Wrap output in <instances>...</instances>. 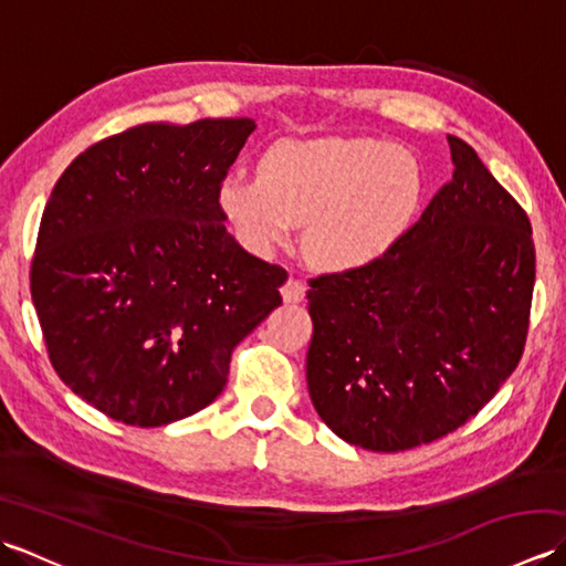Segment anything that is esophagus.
<instances>
[{
	"label": "esophagus",
	"mask_w": 566,
	"mask_h": 566,
	"mask_svg": "<svg viewBox=\"0 0 566 566\" xmlns=\"http://www.w3.org/2000/svg\"><path fill=\"white\" fill-rule=\"evenodd\" d=\"M282 296L286 304L302 302V298L306 296V284L302 280H296V276H290V280H286L282 286Z\"/></svg>",
	"instance_id": "34e87169"
}]
</instances>
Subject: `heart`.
Wrapping results in <instances>:
<instances>
[{"instance_id":"1","label":"heart","mask_w":566,"mask_h":566,"mask_svg":"<svg viewBox=\"0 0 566 566\" xmlns=\"http://www.w3.org/2000/svg\"><path fill=\"white\" fill-rule=\"evenodd\" d=\"M420 191L411 150L375 138H321L276 143L258 177L226 179L219 203L250 250L268 252L304 223L308 260L347 270L379 258L403 233Z\"/></svg>"}]
</instances>
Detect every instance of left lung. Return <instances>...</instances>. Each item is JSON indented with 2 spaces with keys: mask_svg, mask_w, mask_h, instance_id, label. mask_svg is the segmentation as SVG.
I'll use <instances>...</instances> for the list:
<instances>
[{
  "mask_svg": "<svg viewBox=\"0 0 566 566\" xmlns=\"http://www.w3.org/2000/svg\"><path fill=\"white\" fill-rule=\"evenodd\" d=\"M367 264L308 280V394L335 436L399 452L464 426L518 367L535 284L527 213L472 146Z\"/></svg>",
  "mask_w": 566,
  "mask_h": 566,
  "instance_id": "left-lung-1",
  "label": "left lung"
}]
</instances>
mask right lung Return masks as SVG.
Instances as JSON below:
<instances>
[{"label": "right lung", "instance_id": "right-lung-1", "mask_svg": "<svg viewBox=\"0 0 566 566\" xmlns=\"http://www.w3.org/2000/svg\"><path fill=\"white\" fill-rule=\"evenodd\" d=\"M252 118L140 124L70 163L45 203L31 298L51 365L118 423L195 416L233 347L282 304L286 270L226 231L219 189Z\"/></svg>", "mask_w": 566, "mask_h": 566}]
</instances>
